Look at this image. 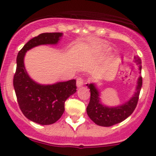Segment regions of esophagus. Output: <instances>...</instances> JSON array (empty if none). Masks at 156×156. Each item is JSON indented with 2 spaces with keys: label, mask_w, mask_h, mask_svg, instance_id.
<instances>
[{
  "label": "esophagus",
  "mask_w": 156,
  "mask_h": 156,
  "mask_svg": "<svg viewBox=\"0 0 156 156\" xmlns=\"http://www.w3.org/2000/svg\"><path fill=\"white\" fill-rule=\"evenodd\" d=\"M84 84V79L82 78L81 77H78L77 78V87H80Z\"/></svg>",
  "instance_id": "1"
}]
</instances>
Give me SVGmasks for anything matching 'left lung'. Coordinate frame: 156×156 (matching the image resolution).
<instances>
[{"label":"left lung","mask_w":156,"mask_h":156,"mask_svg":"<svg viewBox=\"0 0 156 156\" xmlns=\"http://www.w3.org/2000/svg\"><path fill=\"white\" fill-rule=\"evenodd\" d=\"M134 59L140 65L141 70V59L139 56H135ZM136 92L134 96L125 104L118 107H107L103 106L100 102L99 93L94 84H87L90 91V98L87 107V113L90 119L97 125L103 127H110L123 122L130 115L136 107L139 100L140 93L143 84V78L140 77L138 79Z\"/></svg>","instance_id":"left-lung-1"}]
</instances>
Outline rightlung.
I'll return each instance as SVG.
<instances>
[{"instance_id": "right-lung-1", "label": "right lung", "mask_w": 156, "mask_h": 156, "mask_svg": "<svg viewBox=\"0 0 156 156\" xmlns=\"http://www.w3.org/2000/svg\"><path fill=\"white\" fill-rule=\"evenodd\" d=\"M62 33H42L29 41L18 53L13 87L22 112L29 120L42 125L57 122L65 111V102L76 92V81L69 80L52 85L38 84L30 78L23 59L29 49L41 44H55Z\"/></svg>"}]
</instances>
